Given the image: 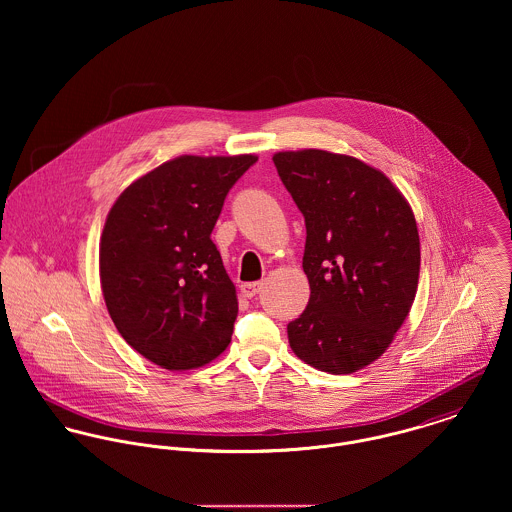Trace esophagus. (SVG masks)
<instances>
[{"mask_svg": "<svg viewBox=\"0 0 512 512\" xmlns=\"http://www.w3.org/2000/svg\"><path fill=\"white\" fill-rule=\"evenodd\" d=\"M260 290H262V284H260V282H248V284H242V286H240L242 295H244V297H250V299H252L256 293L260 292Z\"/></svg>", "mask_w": 512, "mask_h": 512, "instance_id": "esophagus-1", "label": "esophagus"}]
</instances>
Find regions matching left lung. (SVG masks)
<instances>
[{
    "mask_svg": "<svg viewBox=\"0 0 512 512\" xmlns=\"http://www.w3.org/2000/svg\"><path fill=\"white\" fill-rule=\"evenodd\" d=\"M274 165L305 219L309 303L288 323L293 353L331 374L376 361L410 313L420 236L402 193L378 169L323 149L280 151Z\"/></svg>",
    "mask_w": 512,
    "mask_h": 512,
    "instance_id": "8db88e82",
    "label": "left lung"
}]
</instances>
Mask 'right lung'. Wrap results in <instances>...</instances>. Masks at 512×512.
Instances as JSON below:
<instances>
[{
  "label": "right lung",
  "instance_id": "right-lung-1",
  "mask_svg": "<svg viewBox=\"0 0 512 512\" xmlns=\"http://www.w3.org/2000/svg\"><path fill=\"white\" fill-rule=\"evenodd\" d=\"M256 161L181 155L134 181L110 209L102 293L116 329L147 361L189 370L228 347L238 301L211 232L228 191Z\"/></svg>",
  "mask_w": 512,
  "mask_h": 512
}]
</instances>
